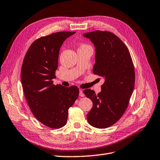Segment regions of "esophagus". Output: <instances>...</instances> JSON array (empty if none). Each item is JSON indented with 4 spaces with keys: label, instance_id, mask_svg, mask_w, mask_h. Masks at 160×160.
<instances>
[{
    "label": "esophagus",
    "instance_id": "34e87169",
    "mask_svg": "<svg viewBox=\"0 0 160 160\" xmlns=\"http://www.w3.org/2000/svg\"><path fill=\"white\" fill-rule=\"evenodd\" d=\"M79 96L81 97H85V94H84L83 91H82V90H81V89H80V90H79Z\"/></svg>",
    "mask_w": 160,
    "mask_h": 160
}]
</instances>
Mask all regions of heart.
I'll list each match as a JSON object with an SVG mask.
<instances>
[{
    "instance_id": "obj_1",
    "label": "heart",
    "mask_w": 160,
    "mask_h": 160,
    "mask_svg": "<svg viewBox=\"0 0 160 160\" xmlns=\"http://www.w3.org/2000/svg\"><path fill=\"white\" fill-rule=\"evenodd\" d=\"M87 47H90L88 45H86V44H82V45L79 48H87Z\"/></svg>"
}]
</instances>
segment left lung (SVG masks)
Instances as JSON below:
<instances>
[{"mask_svg":"<svg viewBox=\"0 0 160 160\" xmlns=\"http://www.w3.org/2000/svg\"><path fill=\"white\" fill-rule=\"evenodd\" d=\"M83 37L95 47L93 73L105 79L98 94L91 89L83 91L92 102L87 121L96 128L104 129L116 123L127 110L135 86V69L128 48L115 34L97 30Z\"/></svg>","mask_w":160,"mask_h":160,"instance_id":"8db88e82","label":"left lung"}]
</instances>
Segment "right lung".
Here are the masks:
<instances>
[{
    "mask_svg": "<svg viewBox=\"0 0 160 160\" xmlns=\"http://www.w3.org/2000/svg\"><path fill=\"white\" fill-rule=\"evenodd\" d=\"M75 32H57L40 37L31 44L22 66L21 81L25 97L36 119L50 128L66 124L68 109L78 98L79 88L54 85L60 48Z\"/></svg>",
    "mask_w": 160,
    "mask_h": 160,
    "instance_id": "1",
    "label": "right lung"
}]
</instances>
